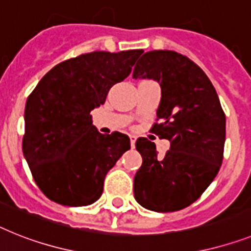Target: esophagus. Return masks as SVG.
Segmentation results:
<instances>
[{
    "mask_svg": "<svg viewBox=\"0 0 251 251\" xmlns=\"http://www.w3.org/2000/svg\"><path fill=\"white\" fill-rule=\"evenodd\" d=\"M135 142H136V136L135 135H130V143H131L132 148L135 147Z\"/></svg>",
    "mask_w": 251,
    "mask_h": 251,
    "instance_id": "esophagus-1",
    "label": "esophagus"
}]
</instances>
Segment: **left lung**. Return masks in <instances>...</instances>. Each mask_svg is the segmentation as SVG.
Instances as JSON below:
<instances>
[{
    "label": "left lung",
    "mask_w": 251,
    "mask_h": 251,
    "mask_svg": "<svg viewBox=\"0 0 251 251\" xmlns=\"http://www.w3.org/2000/svg\"><path fill=\"white\" fill-rule=\"evenodd\" d=\"M134 79L161 85L153 130L171 145L163 158L155 144L136 140L143 163L134 177V197L154 212L184 209L197 201L217 176L223 159L226 116L213 84L201 67L174 50H151L139 58Z\"/></svg>",
    "instance_id": "left-lung-1"
}]
</instances>
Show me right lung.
<instances>
[{
  "instance_id": "1",
  "label": "right lung",
  "mask_w": 251,
  "mask_h": 251,
  "mask_svg": "<svg viewBox=\"0 0 251 251\" xmlns=\"http://www.w3.org/2000/svg\"><path fill=\"white\" fill-rule=\"evenodd\" d=\"M142 53L96 50L70 58L50 69L28 97L23 153L48 199L84 207L100 198L107 172L129 151L130 139L100 134L90 112L129 76Z\"/></svg>"
}]
</instances>
